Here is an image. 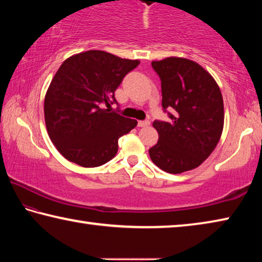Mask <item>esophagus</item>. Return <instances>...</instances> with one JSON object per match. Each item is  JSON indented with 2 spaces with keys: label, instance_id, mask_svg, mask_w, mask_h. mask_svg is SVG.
Listing matches in <instances>:
<instances>
[{
  "label": "esophagus",
  "instance_id": "34e87169",
  "mask_svg": "<svg viewBox=\"0 0 262 262\" xmlns=\"http://www.w3.org/2000/svg\"><path fill=\"white\" fill-rule=\"evenodd\" d=\"M149 125H150V121H148V120L137 122V126H139V127H148Z\"/></svg>",
  "mask_w": 262,
  "mask_h": 262
}]
</instances>
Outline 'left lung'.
I'll return each mask as SVG.
<instances>
[{"label":"left lung","mask_w":262,"mask_h":262,"mask_svg":"<svg viewBox=\"0 0 262 262\" xmlns=\"http://www.w3.org/2000/svg\"><path fill=\"white\" fill-rule=\"evenodd\" d=\"M162 82V106L171 122L154 121L159 139L149 155L155 165L178 174L200 166L214 151L224 126L223 97L214 77L185 57L152 61Z\"/></svg>","instance_id":"8db88e82"}]
</instances>
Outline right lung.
<instances>
[{
	"instance_id": "add662e5",
	"label": "right lung",
	"mask_w": 262,
	"mask_h": 262,
	"mask_svg": "<svg viewBox=\"0 0 262 262\" xmlns=\"http://www.w3.org/2000/svg\"><path fill=\"white\" fill-rule=\"evenodd\" d=\"M139 63L95 50L63 61L47 89L43 114L50 139L66 159L96 167L117 155L118 140L137 121L103 104L117 103L114 91Z\"/></svg>"
}]
</instances>
